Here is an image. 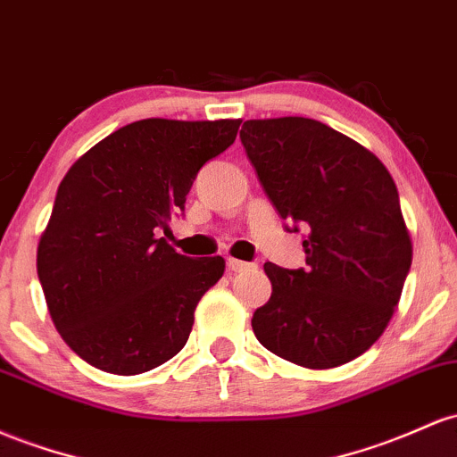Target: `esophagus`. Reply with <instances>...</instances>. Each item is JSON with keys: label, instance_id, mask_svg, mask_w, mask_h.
Here are the masks:
<instances>
[{"label": "esophagus", "instance_id": "obj_1", "mask_svg": "<svg viewBox=\"0 0 457 457\" xmlns=\"http://www.w3.org/2000/svg\"><path fill=\"white\" fill-rule=\"evenodd\" d=\"M253 264L249 262H243V260H237V258H228V269L234 270V273H243V270H249Z\"/></svg>", "mask_w": 457, "mask_h": 457}]
</instances>
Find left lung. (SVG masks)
Masks as SVG:
<instances>
[{"label":"left lung","instance_id":"left-lung-1","mask_svg":"<svg viewBox=\"0 0 457 457\" xmlns=\"http://www.w3.org/2000/svg\"><path fill=\"white\" fill-rule=\"evenodd\" d=\"M240 140L286 229L305 232L303 269L264 264L273 293L255 338L305 369L347 364L384 334L412 264L397 187L378 155L314 119H252Z\"/></svg>","mask_w":457,"mask_h":457}]
</instances>
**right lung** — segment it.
<instances>
[{"label": "right lung", "instance_id": "obj_1", "mask_svg": "<svg viewBox=\"0 0 457 457\" xmlns=\"http://www.w3.org/2000/svg\"><path fill=\"white\" fill-rule=\"evenodd\" d=\"M238 119H143L99 140L60 182L37 270L54 325L90 367L152 370L187 345L195 308L225 260L164 238L199 169L234 143Z\"/></svg>", "mask_w": 457, "mask_h": 457}]
</instances>
